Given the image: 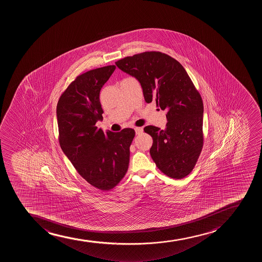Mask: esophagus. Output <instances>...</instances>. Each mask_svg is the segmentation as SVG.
I'll return each mask as SVG.
<instances>
[{"mask_svg":"<svg viewBox=\"0 0 262 262\" xmlns=\"http://www.w3.org/2000/svg\"><path fill=\"white\" fill-rule=\"evenodd\" d=\"M136 134H140L143 133V128L142 127H135Z\"/></svg>","mask_w":262,"mask_h":262,"instance_id":"esophagus-1","label":"esophagus"}]
</instances>
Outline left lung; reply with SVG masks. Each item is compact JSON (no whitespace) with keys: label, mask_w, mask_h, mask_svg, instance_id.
<instances>
[{"label":"left lung","mask_w":262,"mask_h":262,"mask_svg":"<svg viewBox=\"0 0 262 262\" xmlns=\"http://www.w3.org/2000/svg\"><path fill=\"white\" fill-rule=\"evenodd\" d=\"M117 66L138 79L146 102L167 112L164 129L148 125L150 156L162 173L173 179L192 172L204 144V105L200 92L183 66L160 52H145L117 61Z\"/></svg>","instance_id":"1"}]
</instances>
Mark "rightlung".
I'll return each mask as SVG.
<instances>
[{
    "label": "right lung",
    "mask_w": 262,
    "mask_h": 262,
    "mask_svg": "<svg viewBox=\"0 0 262 262\" xmlns=\"http://www.w3.org/2000/svg\"><path fill=\"white\" fill-rule=\"evenodd\" d=\"M116 69L108 65L76 76L60 96L57 105L58 141L79 174L91 186L110 191L126 173L129 146L135 130L119 133L98 129L103 119L100 92Z\"/></svg>",
    "instance_id": "add662e5"
}]
</instances>
